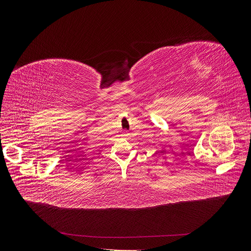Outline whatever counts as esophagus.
I'll return each instance as SVG.
<instances>
[{
	"mask_svg": "<svg viewBox=\"0 0 251 251\" xmlns=\"http://www.w3.org/2000/svg\"><path fill=\"white\" fill-rule=\"evenodd\" d=\"M127 135H128L127 133H125V135H124V136H127Z\"/></svg>",
	"mask_w": 251,
	"mask_h": 251,
	"instance_id": "1",
	"label": "esophagus"
}]
</instances>
